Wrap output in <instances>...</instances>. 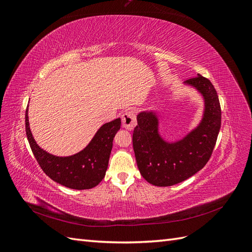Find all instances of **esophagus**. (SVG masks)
Wrapping results in <instances>:
<instances>
[{
	"mask_svg": "<svg viewBox=\"0 0 252 252\" xmlns=\"http://www.w3.org/2000/svg\"><path fill=\"white\" fill-rule=\"evenodd\" d=\"M122 125L128 130H132L136 125L135 112L133 110H127L122 116Z\"/></svg>",
	"mask_w": 252,
	"mask_h": 252,
	"instance_id": "34e87169",
	"label": "esophagus"
}]
</instances>
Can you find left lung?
<instances>
[{
	"label": "left lung",
	"instance_id": "8db88e82",
	"mask_svg": "<svg viewBox=\"0 0 252 252\" xmlns=\"http://www.w3.org/2000/svg\"><path fill=\"white\" fill-rule=\"evenodd\" d=\"M205 98L200 126L177 143H166L158 133V120L151 112L140 113L132 134L133 150L142 177L159 187L172 186L192 177L207 164L220 128V105L216 88L203 75L186 80Z\"/></svg>",
	"mask_w": 252,
	"mask_h": 252
}]
</instances>
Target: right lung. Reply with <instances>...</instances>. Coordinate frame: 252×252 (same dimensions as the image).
I'll use <instances>...</instances> for the list:
<instances>
[{
    "instance_id": "obj_1",
    "label": "right lung",
    "mask_w": 252,
    "mask_h": 252,
    "mask_svg": "<svg viewBox=\"0 0 252 252\" xmlns=\"http://www.w3.org/2000/svg\"><path fill=\"white\" fill-rule=\"evenodd\" d=\"M25 116V129L30 148L45 174L59 184L71 189H90L96 186L108 167L114 135L121 127V120L104 124L88 146L79 154L60 158L47 154L37 146L30 132L28 116Z\"/></svg>"
}]
</instances>
